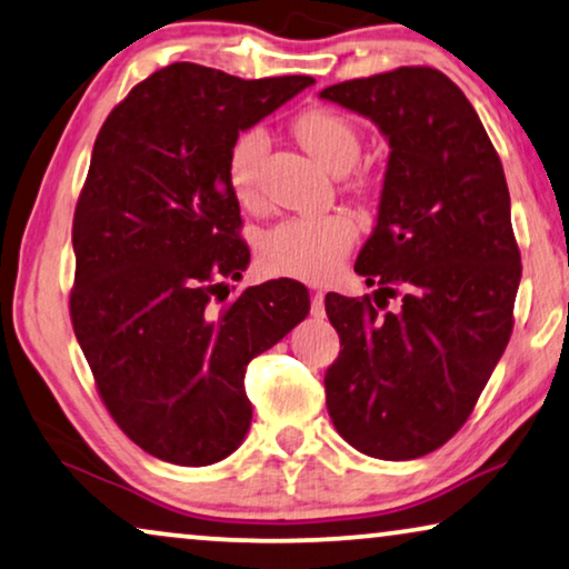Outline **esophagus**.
Masks as SVG:
<instances>
[{"instance_id": "34e87169", "label": "esophagus", "mask_w": 569, "mask_h": 569, "mask_svg": "<svg viewBox=\"0 0 569 569\" xmlns=\"http://www.w3.org/2000/svg\"><path fill=\"white\" fill-rule=\"evenodd\" d=\"M311 317H325V293L322 291L311 293Z\"/></svg>"}]
</instances>
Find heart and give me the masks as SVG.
I'll return each mask as SVG.
<instances>
[{
	"label": "heart",
	"mask_w": 569,
	"mask_h": 569,
	"mask_svg": "<svg viewBox=\"0 0 569 569\" xmlns=\"http://www.w3.org/2000/svg\"><path fill=\"white\" fill-rule=\"evenodd\" d=\"M293 133L301 147L332 172H346L361 151V136L353 121L332 108L303 110L296 116ZM268 147L266 128L252 126L237 133L227 151V182L244 208H258L262 201L260 164ZM356 237V223L342 213L293 216L262 234L260 262L276 276L319 283L338 273Z\"/></svg>",
	"instance_id": "obj_1"
}]
</instances>
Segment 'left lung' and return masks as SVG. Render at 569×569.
Wrapping results in <instances>:
<instances>
[{
	"instance_id": "left-lung-1",
	"label": "left lung",
	"mask_w": 569,
	"mask_h": 569,
	"mask_svg": "<svg viewBox=\"0 0 569 569\" xmlns=\"http://www.w3.org/2000/svg\"><path fill=\"white\" fill-rule=\"evenodd\" d=\"M319 98L368 118L391 149L356 260L379 288L325 299L342 346L325 373L327 412L361 453L418 459L467 422L513 330L521 252L506 172L467 94L438 69L350 79Z\"/></svg>"
}]
</instances>
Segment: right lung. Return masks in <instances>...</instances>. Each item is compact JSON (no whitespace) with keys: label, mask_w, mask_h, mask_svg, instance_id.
<instances>
[{"label":"right lung","mask_w":569,"mask_h":569,"mask_svg":"<svg viewBox=\"0 0 569 569\" xmlns=\"http://www.w3.org/2000/svg\"><path fill=\"white\" fill-rule=\"evenodd\" d=\"M311 84L178 61L136 84L94 139L71 229V325L108 412L157 459L206 467L237 451L252 422L247 363L309 315L291 278L216 301L250 266L227 151Z\"/></svg>","instance_id":"right-lung-1"}]
</instances>
